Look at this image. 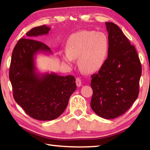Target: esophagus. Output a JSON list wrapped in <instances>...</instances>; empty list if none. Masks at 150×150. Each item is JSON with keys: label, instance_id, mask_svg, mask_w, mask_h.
<instances>
[{"label": "esophagus", "instance_id": "obj_1", "mask_svg": "<svg viewBox=\"0 0 150 150\" xmlns=\"http://www.w3.org/2000/svg\"><path fill=\"white\" fill-rule=\"evenodd\" d=\"M76 85H77V87H81V80L80 78H77L76 79Z\"/></svg>", "mask_w": 150, "mask_h": 150}]
</instances>
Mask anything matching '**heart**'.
Returning <instances> with one entry per match:
<instances>
[{"instance_id":"heart-1","label":"heart","mask_w":150,"mask_h":150,"mask_svg":"<svg viewBox=\"0 0 150 150\" xmlns=\"http://www.w3.org/2000/svg\"><path fill=\"white\" fill-rule=\"evenodd\" d=\"M108 47V39L104 33L83 30L69 35L62 58L68 64L77 58L78 65L83 71L93 73L104 64Z\"/></svg>"}]
</instances>
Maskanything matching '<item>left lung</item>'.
<instances>
[{
  "label": "left lung",
  "mask_w": 150,
  "mask_h": 150,
  "mask_svg": "<svg viewBox=\"0 0 150 150\" xmlns=\"http://www.w3.org/2000/svg\"><path fill=\"white\" fill-rule=\"evenodd\" d=\"M108 34V57L91 77L93 110L105 119L126 112L138 96L142 66L138 53L117 25L106 22Z\"/></svg>",
  "instance_id": "8db88e82"
}]
</instances>
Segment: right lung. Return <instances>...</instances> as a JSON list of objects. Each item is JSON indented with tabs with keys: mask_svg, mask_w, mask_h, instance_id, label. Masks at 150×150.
Here are the masks:
<instances>
[{
	"mask_svg": "<svg viewBox=\"0 0 150 150\" xmlns=\"http://www.w3.org/2000/svg\"><path fill=\"white\" fill-rule=\"evenodd\" d=\"M50 29L46 25L33 28L26 33V38L18 40L12 52L9 71L15 101L27 115L43 121L59 117L77 88L72 75L38 72L35 55L38 53L52 54V51L33 39L47 34Z\"/></svg>",
	"mask_w": 150,
	"mask_h": 150,
	"instance_id": "add662e5",
	"label": "right lung"
}]
</instances>
